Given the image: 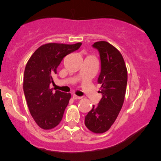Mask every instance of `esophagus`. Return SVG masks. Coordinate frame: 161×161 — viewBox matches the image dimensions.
I'll return each instance as SVG.
<instances>
[{
    "mask_svg": "<svg viewBox=\"0 0 161 161\" xmlns=\"http://www.w3.org/2000/svg\"><path fill=\"white\" fill-rule=\"evenodd\" d=\"M73 98L74 100H79V99H82V97H79V96L73 95Z\"/></svg>",
    "mask_w": 161,
    "mask_h": 161,
    "instance_id": "1",
    "label": "esophagus"
}]
</instances>
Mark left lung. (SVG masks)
I'll list each match as a JSON object with an SVG mask.
<instances>
[{"mask_svg":"<svg viewBox=\"0 0 161 161\" xmlns=\"http://www.w3.org/2000/svg\"><path fill=\"white\" fill-rule=\"evenodd\" d=\"M101 58V73L97 83L101 84L102 98L85 118V125L94 133H104L114 124L124 102L126 91L127 69L121 53L104 41L94 43Z\"/></svg>","mask_w":161,"mask_h":161,"instance_id":"1","label":"left lung"}]
</instances>
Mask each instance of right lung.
Returning <instances> with one entry per match:
<instances>
[{"instance_id": "right-lung-1", "label": "right lung", "mask_w": 161, "mask_h": 161, "mask_svg": "<svg viewBox=\"0 0 161 161\" xmlns=\"http://www.w3.org/2000/svg\"><path fill=\"white\" fill-rule=\"evenodd\" d=\"M74 45L47 43L40 46L28 60L24 72L23 91L29 112L40 128L51 129L61 121L71 95L53 92L50 84L57 74V68L69 53L79 48Z\"/></svg>"}]
</instances>
